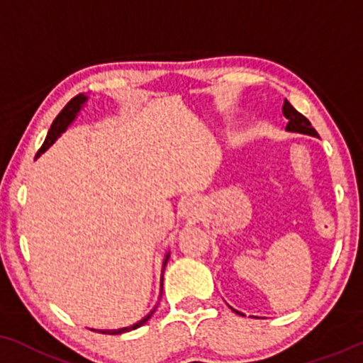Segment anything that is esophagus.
<instances>
[{"label":"esophagus","mask_w":363,"mask_h":363,"mask_svg":"<svg viewBox=\"0 0 363 363\" xmlns=\"http://www.w3.org/2000/svg\"><path fill=\"white\" fill-rule=\"evenodd\" d=\"M203 215V203L198 198H187L181 206V216L186 220H198Z\"/></svg>","instance_id":"esophagus-1"}]
</instances>
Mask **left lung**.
<instances>
[{
	"label": "left lung",
	"mask_w": 363,
	"mask_h": 363,
	"mask_svg": "<svg viewBox=\"0 0 363 363\" xmlns=\"http://www.w3.org/2000/svg\"><path fill=\"white\" fill-rule=\"evenodd\" d=\"M282 115L286 116L287 120V126L286 130L291 133H303V135H309V137H318V132L313 128L311 123H309V120L306 116H303L301 113L296 110L292 104L287 101V99H284V106H282ZM233 309V308H231ZM237 314H242L237 309H233Z\"/></svg>",
	"instance_id": "left-lung-1"
}]
</instances>
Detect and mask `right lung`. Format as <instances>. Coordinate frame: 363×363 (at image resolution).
Listing matches in <instances>:
<instances>
[{
  "label": "right lung",
  "instance_id": "add662e5",
  "mask_svg": "<svg viewBox=\"0 0 363 363\" xmlns=\"http://www.w3.org/2000/svg\"><path fill=\"white\" fill-rule=\"evenodd\" d=\"M86 101H87V96L81 93V94L74 96L71 101L65 104L64 110L60 111L59 115H57V118L54 120V123H52L49 133H47V137H45V142H43V145L40 147V150L37 152V157H40V155L43 154V152H45L47 148H49V147L52 145V143H54L55 140L59 138L60 135H62V133L65 132V130L69 128V125H71L72 121L76 120L77 113H79V111L82 110V106H84ZM37 157H35V159H37ZM169 255H170V253L167 252V253H165V257H164L162 272H164V269H165V264H167V260H169ZM160 298H162V279H160ZM157 304H159V303H157ZM157 304L154 306V309H152V311L147 314L145 318H142V320L135 323V325L125 326V328H118V330H94V331H99V333H104V335H121V333H126V331L137 330V328H140V326H142V325H145V323H147L148 320H150L152 314L155 313Z\"/></svg>",
  "mask_w": 363,
  "mask_h": 363
}]
</instances>
